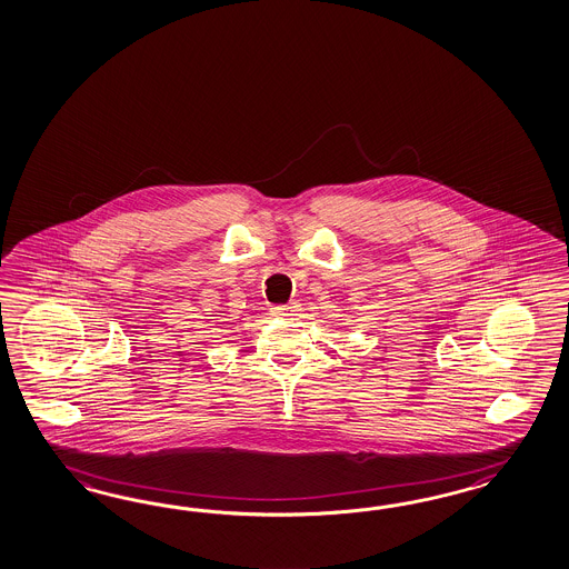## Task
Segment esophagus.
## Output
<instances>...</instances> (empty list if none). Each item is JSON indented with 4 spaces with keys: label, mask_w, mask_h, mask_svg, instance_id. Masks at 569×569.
I'll list each match as a JSON object with an SVG mask.
<instances>
[{
    "label": "esophagus",
    "mask_w": 569,
    "mask_h": 569,
    "mask_svg": "<svg viewBox=\"0 0 569 569\" xmlns=\"http://www.w3.org/2000/svg\"><path fill=\"white\" fill-rule=\"evenodd\" d=\"M299 309V303L297 301H291V303H282V306H274L272 308V313H277V316H291Z\"/></svg>",
    "instance_id": "esophagus-1"
}]
</instances>
